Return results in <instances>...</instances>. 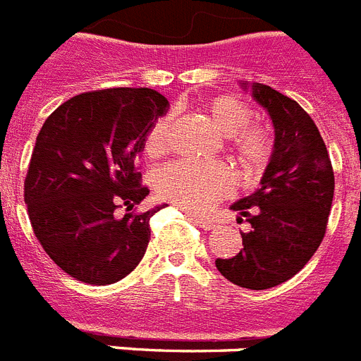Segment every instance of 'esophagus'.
Wrapping results in <instances>:
<instances>
[{
  "mask_svg": "<svg viewBox=\"0 0 361 361\" xmlns=\"http://www.w3.org/2000/svg\"><path fill=\"white\" fill-rule=\"evenodd\" d=\"M189 214L190 218H192V220H195L196 224H198L200 227H202V229H214V222L213 220H211V218H204V216H198V214H190V213H187Z\"/></svg>",
  "mask_w": 361,
  "mask_h": 361,
  "instance_id": "1",
  "label": "esophagus"
}]
</instances>
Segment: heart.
Returning a JSON list of instances; mask_svg holds the SVG:
<instances>
[{
	"instance_id": "1",
	"label": "heart",
	"mask_w": 361,
	"mask_h": 361,
	"mask_svg": "<svg viewBox=\"0 0 361 361\" xmlns=\"http://www.w3.org/2000/svg\"><path fill=\"white\" fill-rule=\"evenodd\" d=\"M205 111L213 123L229 137V147L246 169H259L274 150V135L264 124L250 123L251 111L240 99L218 95L205 101ZM171 115H163L145 139L148 157H159L171 145ZM233 185L231 169L224 163L174 161L163 166L156 178V190L163 200L181 207L200 209L218 198Z\"/></svg>"
}]
</instances>
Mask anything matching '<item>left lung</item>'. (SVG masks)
Here are the masks:
<instances>
[{"mask_svg": "<svg viewBox=\"0 0 361 361\" xmlns=\"http://www.w3.org/2000/svg\"><path fill=\"white\" fill-rule=\"evenodd\" d=\"M251 95L274 123V152L260 189L231 205L238 220L251 224L250 233H240L244 247L214 264L237 286L268 290L301 271L319 247L334 198V171L316 123L298 102L257 82Z\"/></svg>", "mask_w": 361, "mask_h": 361, "instance_id": "1", "label": "left lung"}]
</instances>
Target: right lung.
Returning a JSON list of instances; mask_svg holds the SVG:
<instances>
[{
	"mask_svg": "<svg viewBox=\"0 0 361 361\" xmlns=\"http://www.w3.org/2000/svg\"><path fill=\"white\" fill-rule=\"evenodd\" d=\"M169 101L148 87H110L73 97L45 119L25 178L32 231L68 275L114 284L141 262L150 218L134 213L148 195L137 159Z\"/></svg>",
	"mask_w": 361,
	"mask_h": 361,
	"instance_id": "obj_1",
	"label": "right lung"
}]
</instances>
